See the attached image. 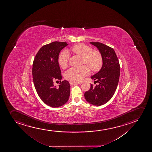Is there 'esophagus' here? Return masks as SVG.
<instances>
[{
    "mask_svg": "<svg viewBox=\"0 0 152 152\" xmlns=\"http://www.w3.org/2000/svg\"><path fill=\"white\" fill-rule=\"evenodd\" d=\"M78 83H77V82H70V85H76V84H77Z\"/></svg>",
    "mask_w": 152,
    "mask_h": 152,
    "instance_id": "34e87169",
    "label": "esophagus"
}]
</instances>
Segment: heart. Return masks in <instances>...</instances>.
I'll return each instance as SVG.
<instances>
[{"label":"heart","instance_id":"b5f03b06","mask_svg":"<svg viewBox=\"0 0 152 152\" xmlns=\"http://www.w3.org/2000/svg\"><path fill=\"white\" fill-rule=\"evenodd\" d=\"M70 51L82 57V63L87 65L91 71L97 72L102 67L103 61L101 53L99 51L93 50L91 47L83 43H79L71 47ZM69 60V54L67 51H63L59 55V65L63 69H66L68 66ZM88 67L84 65L81 67H72L65 72V79L74 82L82 81L89 75V69Z\"/></svg>","mask_w":152,"mask_h":152}]
</instances>
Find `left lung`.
Masks as SVG:
<instances>
[{"mask_svg": "<svg viewBox=\"0 0 152 152\" xmlns=\"http://www.w3.org/2000/svg\"><path fill=\"white\" fill-rule=\"evenodd\" d=\"M91 43L101 53L103 63L100 70L91 77L98 84L94 86L91 84V88L85 92L84 97L93 105H103L113 97L118 86L120 75L119 61L113 48L98 42Z\"/></svg>", "mask_w": 152, "mask_h": 152, "instance_id": "1", "label": "left lung"}]
</instances>
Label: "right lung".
Listing matches in <instances>:
<instances>
[{
	"label": "right lung",
	"instance_id": "1",
	"mask_svg": "<svg viewBox=\"0 0 152 152\" xmlns=\"http://www.w3.org/2000/svg\"><path fill=\"white\" fill-rule=\"evenodd\" d=\"M65 42L55 41L41 48L35 56L33 64V79L39 97L51 107H59L66 103L70 94L68 81L61 82L62 77L59 66V54L67 46ZM59 80L58 88L53 85Z\"/></svg>",
	"mask_w": 152,
	"mask_h": 152
}]
</instances>
